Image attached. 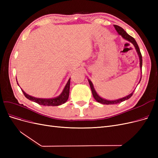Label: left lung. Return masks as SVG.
<instances>
[{
    "mask_svg": "<svg viewBox=\"0 0 158 158\" xmlns=\"http://www.w3.org/2000/svg\"><path fill=\"white\" fill-rule=\"evenodd\" d=\"M114 28H115L116 31H117V33H118L119 35H121L122 37L123 38V39L126 40L127 41L131 42V44H133V45L135 46V49L136 50V52L138 53V56H139V59H140V69H141V73H142V55H141V52H140V49H139V47H138L137 43L136 41V40L134 39V38L132 37H131V35H129L128 33L124 30L123 28L120 26H118L117 25H114ZM141 78L142 76L140 77V81H139V83L140 82L141 80ZM88 82H89V85H90V88H91V90H92V95L93 96L94 98V99L96 100V102L100 103H102V104H105V105H111V104H116V103H121L122 102H124L125 101V100H127L129 98H130L133 93H134V91L131 94H129L128 95H127V96L126 97H124L123 98H121V99H118L117 100H111V101H110V100H107L106 99H103L102 98H101L99 96V95L97 94L96 91L94 89V85L92 84V82H91L90 80L88 79Z\"/></svg>",
    "mask_w": 158,
    "mask_h": 158,
    "instance_id": "obj_1",
    "label": "left lung"
}]
</instances>
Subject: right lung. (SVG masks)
<instances>
[{"instance_id": "1", "label": "right lung", "mask_w": 158, "mask_h": 158, "mask_svg": "<svg viewBox=\"0 0 158 158\" xmlns=\"http://www.w3.org/2000/svg\"><path fill=\"white\" fill-rule=\"evenodd\" d=\"M70 78L68 80V82L64 86L63 92H61V94L59 95V96L54 98H50V99L37 98L35 97H32L31 95L27 94L23 89H22V91L23 95H25V97L27 99L31 100L32 102H34L40 105H42V106H60V105L64 103L68 100L69 97V92H70ZM17 84H18V82H17Z\"/></svg>"}]
</instances>
